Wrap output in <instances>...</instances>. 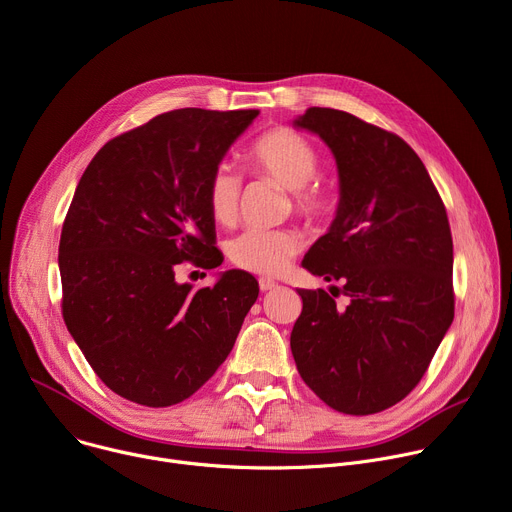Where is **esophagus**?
Here are the masks:
<instances>
[{
	"label": "esophagus",
	"instance_id": "esophagus-1",
	"mask_svg": "<svg viewBox=\"0 0 512 512\" xmlns=\"http://www.w3.org/2000/svg\"><path fill=\"white\" fill-rule=\"evenodd\" d=\"M258 285H260V291H262V293L272 291L274 287H277V283H274L272 279H260V281H258Z\"/></svg>",
	"mask_w": 512,
	"mask_h": 512
}]
</instances>
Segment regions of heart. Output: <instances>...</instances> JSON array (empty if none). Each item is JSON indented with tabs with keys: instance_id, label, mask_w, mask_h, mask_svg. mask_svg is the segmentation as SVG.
I'll return each instance as SVG.
<instances>
[{
	"instance_id": "heart-1",
	"label": "heart",
	"mask_w": 512,
	"mask_h": 512,
	"mask_svg": "<svg viewBox=\"0 0 512 512\" xmlns=\"http://www.w3.org/2000/svg\"><path fill=\"white\" fill-rule=\"evenodd\" d=\"M254 172L289 188L293 209L307 221H322L334 211V194L320 182V155L303 135L291 129H272L248 149ZM242 178L231 166H219L207 186V205L219 225L238 219ZM299 250V235L291 229H248L227 246L229 260L254 274H279Z\"/></svg>"
}]
</instances>
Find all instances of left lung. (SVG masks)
Here are the masks:
<instances>
[{"label":"left lung","mask_w":512,"mask_h":512,"mask_svg":"<svg viewBox=\"0 0 512 512\" xmlns=\"http://www.w3.org/2000/svg\"><path fill=\"white\" fill-rule=\"evenodd\" d=\"M293 125L320 135L340 180L336 217L303 268L342 281L348 305L338 307L324 289H299L291 352L301 379L330 408L375 414L418 385L453 322L447 211L402 137L318 106Z\"/></svg>","instance_id":"obj_1"}]
</instances>
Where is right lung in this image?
Instances as JSON below:
<instances>
[{"label":"right lung","mask_w":512,"mask_h":512,"mask_svg":"<svg viewBox=\"0 0 512 512\" xmlns=\"http://www.w3.org/2000/svg\"><path fill=\"white\" fill-rule=\"evenodd\" d=\"M258 110L180 108L110 139L69 205L59 270L63 320L121 398L184 402L227 359L258 297L250 272L213 287L176 281L180 262L221 264L207 186Z\"/></svg>","instance_id":"add662e5"}]
</instances>
